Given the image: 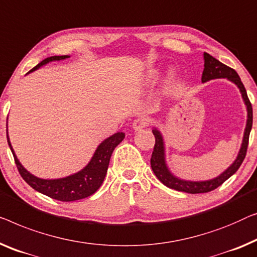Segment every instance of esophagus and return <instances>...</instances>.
<instances>
[{"instance_id":"obj_1","label":"esophagus","mask_w":257,"mask_h":257,"mask_svg":"<svg viewBox=\"0 0 257 257\" xmlns=\"http://www.w3.org/2000/svg\"><path fill=\"white\" fill-rule=\"evenodd\" d=\"M148 122H150L148 118L144 117V116L137 118V119L133 121V124H132L133 130H135V131H141V130L146 127V126L148 125Z\"/></svg>"}]
</instances>
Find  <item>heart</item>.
Returning <instances> with one entry per match:
<instances>
[{
  "mask_svg": "<svg viewBox=\"0 0 257 257\" xmlns=\"http://www.w3.org/2000/svg\"><path fill=\"white\" fill-rule=\"evenodd\" d=\"M154 77H155V74H154V73H151V75H150V79H151V80H153Z\"/></svg>",
  "mask_w": 257,
  "mask_h": 257,
  "instance_id": "obj_1",
  "label": "heart"
}]
</instances>
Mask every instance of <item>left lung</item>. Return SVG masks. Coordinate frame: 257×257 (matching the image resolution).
I'll return each instance as SVG.
<instances>
[{
	"label": "left lung",
	"instance_id": "8db88e82",
	"mask_svg": "<svg viewBox=\"0 0 257 257\" xmlns=\"http://www.w3.org/2000/svg\"><path fill=\"white\" fill-rule=\"evenodd\" d=\"M203 57L204 70L202 75V82L205 83L207 81L215 79H227L230 82L235 84L236 87L239 88L241 97H242V101L244 103V105H246L247 121L243 132L242 143H241L240 151L239 153H237L235 160H234L232 165H230L227 169L224 170L220 175L206 181H188L175 176V175L170 172L168 165H167L166 145L162 133L158 127H153L152 132H153V135L155 137V146L153 154H152L151 158V166L155 176L158 177L159 181L165 184L166 187L174 189V190L183 191L188 193H204L214 190V189L220 187L226 180H228L232 175L236 173V170L240 168L241 163L243 162L244 156H246L249 133H250L252 126V107L250 102H249L244 85L241 82V79L240 76L237 75V73L234 69L230 68V67L221 64L220 61L217 60V59L212 57L209 53H205V52H204Z\"/></svg>",
	"mask_w": 257,
	"mask_h": 257
}]
</instances>
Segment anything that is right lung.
<instances>
[{
  "label": "right lung",
  "mask_w": 257,
  "mask_h": 257,
  "mask_svg": "<svg viewBox=\"0 0 257 257\" xmlns=\"http://www.w3.org/2000/svg\"><path fill=\"white\" fill-rule=\"evenodd\" d=\"M68 58L69 55H55V57H50L45 59V60H43L36 67H33L28 74L39 69L40 67L47 65L48 62L66 60ZM124 138L125 133L117 132L111 137L106 138L105 140H103L98 145L97 148H96V151L92 154L88 165L83 167L77 173L72 174L66 177L48 178V180H46V178L37 177L33 174L28 172L23 167V165L20 162V160L17 159L8 136V121H7V140H8V145L11 152H13L15 163H16L21 176L36 191L51 197L53 199L61 200V202H74V200L87 198V197L91 196L92 193H95L98 190L103 183L104 178H105L111 154H112L114 148L124 140Z\"/></svg>",
  "instance_id": "right-lung-1"
}]
</instances>
